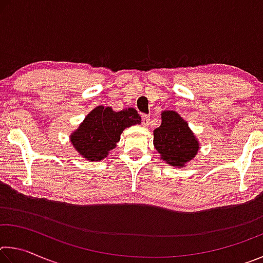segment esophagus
<instances>
[{"label": "esophagus", "mask_w": 263, "mask_h": 263, "mask_svg": "<svg viewBox=\"0 0 263 263\" xmlns=\"http://www.w3.org/2000/svg\"><path fill=\"white\" fill-rule=\"evenodd\" d=\"M141 122H142V124H144V126H148L151 124V119L147 115H142Z\"/></svg>", "instance_id": "obj_1"}]
</instances>
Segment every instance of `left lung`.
Wrapping results in <instances>:
<instances>
[{
  "label": "left lung",
  "instance_id": "obj_1",
  "mask_svg": "<svg viewBox=\"0 0 263 263\" xmlns=\"http://www.w3.org/2000/svg\"><path fill=\"white\" fill-rule=\"evenodd\" d=\"M161 119V125L153 132L154 147L166 163L183 167L197 154L199 142L176 111H162Z\"/></svg>",
  "mask_w": 263,
  "mask_h": 263
}]
</instances>
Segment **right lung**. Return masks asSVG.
<instances>
[{
  "label": "right lung",
  "instance_id": "right-lung-1",
  "mask_svg": "<svg viewBox=\"0 0 263 263\" xmlns=\"http://www.w3.org/2000/svg\"><path fill=\"white\" fill-rule=\"evenodd\" d=\"M141 123L133 108L116 112L110 106H97L89 112L80 126L70 135V141L80 155L89 161H101L121 140L126 127Z\"/></svg>",
  "mask_w": 263,
  "mask_h": 263
}]
</instances>
